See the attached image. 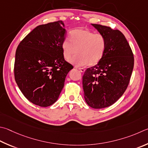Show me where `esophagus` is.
I'll use <instances>...</instances> for the list:
<instances>
[{"label":"esophagus","mask_w":148,"mask_h":148,"mask_svg":"<svg viewBox=\"0 0 148 148\" xmlns=\"http://www.w3.org/2000/svg\"><path fill=\"white\" fill-rule=\"evenodd\" d=\"M78 69L79 70L80 72H84L85 71V69H83V68H78Z\"/></svg>","instance_id":"34e87169"}]
</instances>
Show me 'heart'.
Instances as JSON below:
<instances>
[{
    "mask_svg": "<svg viewBox=\"0 0 148 148\" xmlns=\"http://www.w3.org/2000/svg\"><path fill=\"white\" fill-rule=\"evenodd\" d=\"M106 46V38L103 34L78 28L71 32L70 39L63 40L61 48L63 57L66 61L71 60L76 52L77 54L71 60L72 63L76 66H93L103 58Z\"/></svg>",
    "mask_w": 148,
    "mask_h": 148,
    "instance_id": "1",
    "label": "heart"
}]
</instances>
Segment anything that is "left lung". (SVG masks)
I'll list each match as a JSON object with an SVG mask.
<instances>
[{
    "instance_id": "8db88e82",
    "label": "left lung",
    "mask_w": 148,
    "mask_h": 148,
    "mask_svg": "<svg viewBox=\"0 0 148 148\" xmlns=\"http://www.w3.org/2000/svg\"><path fill=\"white\" fill-rule=\"evenodd\" d=\"M92 25L106 37L107 46L100 62L85 71L83 88L88 106L102 109L114 103L124 93L133 72L134 57L127 39L119 29Z\"/></svg>"
}]
</instances>
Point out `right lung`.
Segmentation results:
<instances>
[{
    "label": "right lung",
    "instance_id": "obj_1",
    "mask_svg": "<svg viewBox=\"0 0 148 148\" xmlns=\"http://www.w3.org/2000/svg\"><path fill=\"white\" fill-rule=\"evenodd\" d=\"M63 27L61 21L37 26L16 50L15 82L23 95L36 106L55 103L73 69L63 55L61 45L66 34Z\"/></svg>",
    "mask_w": 148,
    "mask_h": 148
}]
</instances>
